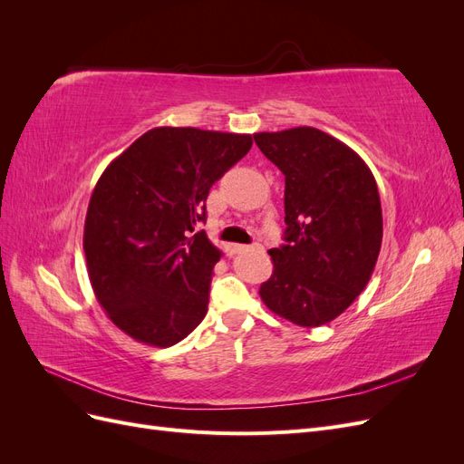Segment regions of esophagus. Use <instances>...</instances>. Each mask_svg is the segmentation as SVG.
Instances as JSON below:
<instances>
[{
  "mask_svg": "<svg viewBox=\"0 0 464 464\" xmlns=\"http://www.w3.org/2000/svg\"><path fill=\"white\" fill-rule=\"evenodd\" d=\"M251 247H259V246H257V244H254V246H236L234 249H236V251H247V249H251Z\"/></svg>",
  "mask_w": 464,
  "mask_h": 464,
  "instance_id": "34e87169",
  "label": "esophagus"
}]
</instances>
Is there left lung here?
I'll list each match as a JSON object with an SVG mask.
<instances>
[{
  "label": "left lung",
  "instance_id": "left-lung-1",
  "mask_svg": "<svg viewBox=\"0 0 464 464\" xmlns=\"http://www.w3.org/2000/svg\"><path fill=\"white\" fill-rule=\"evenodd\" d=\"M285 174V242L261 285L269 310L300 327L339 317L366 288L383 237L375 178L358 154L315 128L256 133Z\"/></svg>",
  "mask_w": 464,
  "mask_h": 464
}]
</instances>
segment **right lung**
Segmentation results:
<instances>
[{
  "mask_svg": "<svg viewBox=\"0 0 464 464\" xmlns=\"http://www.w3.org/2000/svg\"><path fill=\"white\" fill-rule=\"evenodd\" d=\"M251 145V135L154 128L98 179L82 234L89 278L131 339L166 348L203 321L220 251L191 232L208 189Z\"/></svg>",
  "mask_w": 464,
  "mask_h": 464,
  "instance_id": "1",
  "label": "right lung"
}]
</instances>
